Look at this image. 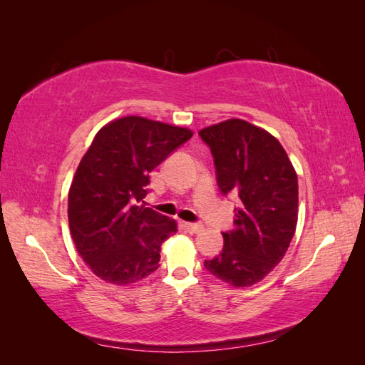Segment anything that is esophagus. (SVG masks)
<instances>
[{
    "instance_id": "obj_1",
    "label": "esophagus",
    "mask_w": 365,
    "mask_h": 365,
    "mask_svg": "<svg viewBox=\"0 0 365 365\" xmlns=\"http://www.w3.org/2000/svg\"><path fill=\"white\" fill-rule=\"evenodd\" d=\"M183 227L187 229L190 234H199V232L204 230L202 224H195V222H183Z\"/></svg>"
}]
</instances>
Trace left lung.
Wrapping results in <instances>:
<instances>
[{
	"mask_svg": "<svg viewBox=\"0 0 365 365\" xmlns=\"http://www.w3.org/2000/svg\"><path fill=\"white\" fill-rule=\"evenodd\" d=\"M210 145L224 195L240 197L235 229L205 268L220 281L250 287L269 274L289 250L298 222V177L277 139L243 119H227L199 131Z\"/></svg>",
	"mask_w": 365,
	"mask_h": 365,
	"instance_id": "obj_1",
	"label": "left lung"
}]
</instances>
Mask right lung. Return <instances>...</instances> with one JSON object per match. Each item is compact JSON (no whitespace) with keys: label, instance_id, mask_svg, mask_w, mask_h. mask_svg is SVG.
Here are the masks:
<instances>
[{"label":"right lung","instance_id":"right-lung-1","mask_svg":"<svg viewBox=\"0 0 365 365\" xmlns=\"http://www.w3.org/2000/svg\"><path fill=\"white\" fill-rule=\"evenodd\" d=\"M192 136L190 128L141 115L108 122L81 158L68 190V227L92 273L130 285L158 268L175 220L144 207L149 173Z\"/></svg>","mask_w":365,"mask_h":365}]
</instances>
